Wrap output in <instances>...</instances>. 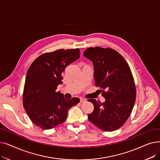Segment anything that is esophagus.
Returning <instances> with one entry per match:
<instances>
[{
    "instance_id": "34e87169",
    "label": "esophagus",
    "mask_w": 160,
    "mask_h": 160,
    "mask_svg": "<svg viewBox=\"0 0 160 160\" xmlns=\"http://www.w3.org/2000/svg\"><path fill=\"white\" fill-rule=\"evenodd\" d=\"M80 102H85L86 101V99L83 98H80Z\"/></svg>"
}]
</instances>
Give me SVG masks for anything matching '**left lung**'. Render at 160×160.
<instances>
[{
	"label": "left lung",
	"mask_w": 160,
	"mask_h": 160,
	"mask_svg": "<svg viewBox=\"0 0 160 160\" xmlns=\"http://www.w3.org/2000/svg\"><path fill=\"white\" fill-rule=\"evenodd\" d=\"M83 56L94 66L95 84L103 90L101 103L89 99L94 110L89 121L100 130L112 132L121 128L130 117L135 104L136 89L130 67L115 50L99 47L87 48Z\"/></svg>",
	"instance_id": "obj_1"
}]
</instances>
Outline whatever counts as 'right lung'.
Masks as SVG:
<instances>
[{
	"instance_id": "1",
	"label": "right lung",
	"mask_w": 160,
	"mask_h": 160,
	"mask_svg": "<svg viewBox=\"0 0 160 160\" xmlns=\"http://www.w3.org/2000/svg\"><path fill=\"white\" fill-rule=\"evenodd\" d=\"M80 58L79 48L59 49L43 54L32 62L28 70L22 102L30 119L43 130L53 128L67 119L69 109L80 99H66L56 89L62 83L67 66Z\"/></svg>"
}]
</instances>
